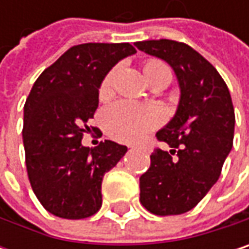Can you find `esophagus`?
<instances>
[{
	"label": "esophagus",
	"mask_w": 249,
	"mask_h": 249,
	"mask_svg": "<svg viewBox=\"0 0 249 249\" xmlns=\"http://www.w3.org/2000/svg\"><path fill=\"white\" fill-rule=\"evenodd\" d=\"M135 147H137V145H135ZM135 147H134V145H132V148H135Z\"/></svg>",
	"instance_id": "34e87169"
}]
</instances>
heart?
I'll use <instances>...</instances> for the list:
<instances>
[{"label": "heart", "mask_w": 249, "mask_h": 249, "mask_svg": "<svg viewBox=\"0 0 249 249\" xmlns=\"http://www.w3.org/2000/svg\"><path fill=\"white\" fill-rule=\"evenodd\" d=\"M142 72L145 79L157 73H170L169 68L159 62V60H147L142 65ZM114 72L108 73L104 79L99 96L101 99H107L112 93V83H114ZM102 123L107 132L120 140V141H138L142 138L148 131L156 128L161 123V114L159 109L153 107H142L134 102L120 101L109 105L102 114Z\"/></svg>", "instance_id": "b5f03b06"}]
</instances>
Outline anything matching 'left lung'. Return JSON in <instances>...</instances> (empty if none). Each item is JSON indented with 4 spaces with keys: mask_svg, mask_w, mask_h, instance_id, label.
<instances>
[{
    "mask_svg": "<svg viewBox=\"0 0 249 249\" xmlns=\"http://www.w3.org/2000/svg\"><path fill=\"white\" fill-rule=\"evenodd\" d=\"M135 46L170 65L180 89L174 117L157 132L170 151L157 148L150 156V169L140 177V202L154 215H180L193 209L218 181L232 150L231 93L218 71L190 46L166 38Z\"/></svg>",
    "mask_w": 249,
    "mask_h": 249,
    "instance_id": "obj_1",
    "label": "left lung"
}]
</instances>
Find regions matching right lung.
<instances>
[{"label": "right lung", "instance_id": "add662e5", "mask_svg": "<svg viewBox=\"0 0 249 249\" xmlns=\"http://www.w3.org/2000/svg\"><path fill=\"white\" fill-rule=\"evenodd\" d=\"M137 50L129 43L71 47L34 82L24 105L23 142L28 180L43 208L63 219H83L102 206V178L126 147L105 140L82 144L109 71Z\"/></svg>", "mask_w": 249, "mask_h": 249}]
</instances>
